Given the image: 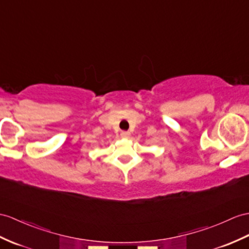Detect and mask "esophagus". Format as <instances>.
<instances>
[{
    "mask_svg": "<svg viewBox=\"0 0 249 249\" xmlns=\"http://www.w3.org/2000/svg\"><path fill=\"white\" fill-rule=\"evenodd\" d=\"M120 136L123 137V138H128L130 136V132H128V131H121Z\"/></svg>",
    "mask_w": 249,
    "mask_h": 249,
    "instance_id": "obj_1",
    "label": "esophagus"
}]
</instances>
